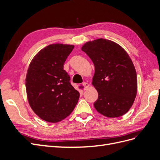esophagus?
Here are the masks:
<instances>
[{"instance_id":"34e87169","label":"esophagus","mask_w":160,"mask_h":160,"mask_svg":"<svg viewBox=\"0 0 160 160\" xmlns=\"http://www.w3.org/2000/svg\"><path fill=\"white\" fill-rule=\"evenodd\" d=\"M83 86L84 87V89H86L87 88H88L89 87V84L88 83H86V82H85V83H83Z\"/></svg>"}]
</instances>
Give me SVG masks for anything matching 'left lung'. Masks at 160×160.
I'll use <instances>...</instances> for the list:
<instances>
[{
  "instance_id": "obj_1",
  "label": "left lung",
  "mask_w": 160,
  "mask_h": 160,
  "mask_svg": "<svg viewBox=\"0 0 160 160\" xmlns=\"http://www.w3.org/2000/svg\"><path fill=\"white\" fill-rule=\"evenodd\" d=\"M81 50L95 66L93 85L98 92L95 109L108 118L126 113L137 95V74L128 52L118 43L98 38L87 42Z\"/></svg>"
}]
</instances>
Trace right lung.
Listing matches in <instances>:
<instances>
[{
    "label": "right lung",
    "instance_id": "add662e5",
    "mask_svg": "<svg viewBox=\"0 0 160 160\" xmlns=\"http://www.w3.org/2000/svg\"><path fill=\"white\" fill-rule=\"evenodd\" d=\"M74 45L56 43L34 57L26 76L27 99L41 119L57 123L69 116L78 102L79 93L71 85L63 65Z\"/></svg>",
    "mask_w": 160,
    "mask_h": 160
}]
</instances>
